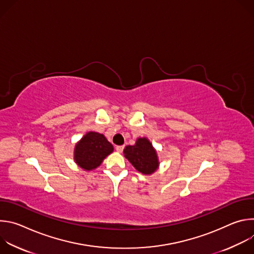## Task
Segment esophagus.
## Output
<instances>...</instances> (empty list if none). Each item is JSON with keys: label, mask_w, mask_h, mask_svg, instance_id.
<instances>
[{"label": "esophagus", "mask_w": 254, "mask_h": 254, "mask_svg": "<svg viewBox=\"0 0 254 254\" xmlns=\"http://www.w3.org/2000/svg\"><path fill=\"white\" fill-rule=\"evenodd\" d=\"M124 149H125V147H124V146H118V147L116 148V150H117V152H118V153H122V152L124 151Z\"/></svg>", "instance_id": "1"}]
</instances>
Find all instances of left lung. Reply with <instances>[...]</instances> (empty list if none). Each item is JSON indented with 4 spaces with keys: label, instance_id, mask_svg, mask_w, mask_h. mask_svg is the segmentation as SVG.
I'll return each instance as SVG.
<instances>
[{
    "label": "left lung",
    "instance_id": "obj_1",
    "mask_svg": "<svg viewBox=\"0 0 254 254\" xmlns=\"http://www.w3.org/2000/svg\"><path fill=\"white\" fill-rule=\"evenodd\" d=\"M125 157L141 174L151 175L159 168V159L153 144L147 137H138L133 146H127Z\"/></svg>",
    "mask_w": 254,
    "mask_h": 254
}]
</instances>
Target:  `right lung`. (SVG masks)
<instances>
[{
    "mask_svg": "<svg viewBox=\"0 0 254 254\" xmlns=\"http://www.w3.org/2000/svg\"><path fill=\"white\" fill-rule=\"evenodd\" d=\"M114 152L113 144L106 137L95 131H88L75 146L74 161L82 169H96L102 161Z\"/></svg>",
    "mask_w": 254,
    "mask_h": 254,
    "instance_id": "add662e5",
    "label": "right lung"
}]
</instances>
